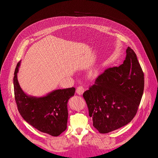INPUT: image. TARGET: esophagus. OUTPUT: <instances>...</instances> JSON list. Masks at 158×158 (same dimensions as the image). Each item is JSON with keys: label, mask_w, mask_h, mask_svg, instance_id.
Here are the masks:
<instances>
[{"label": "esophagus", "mask_w": 158, "mask_h": 158, "mask_svg": "<svg viewBox=\"0 0 158 158\" xmlns=\"http://www.w3.org/2000/svg\"><path fill=\"white\" fill-rule=\"evenodd\" d=\"M83 92H84V88H83L82 86L77 87V89H76V93L77 94H78V95H82Z\"/></svg>", "instance_id": "esophagus-1"}]
</instances>
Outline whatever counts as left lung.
<instances>
[{"mask_svg":"<svg viewBox=\"0 0 158 158\" xmlns=\"http://www.w3.org/2000/svg\"><path fill=\"white\" fill-rule=\"evenodd\" d=\"M144 84L136 53L128 47L122 64L105 70L83 93L94 127L106 134L130 123L138 110Z\"/></svg>","mask_w":158,"mask_h":158,"instance_id":"obj_1","label":"left lung"}]
</instances>
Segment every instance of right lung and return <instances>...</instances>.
Returning <instances> with one entry per match:
<instances>
[{
    "label": "right lung",
    "mask_w": 158,
    "mask_h": 158,
    "mask_svg": "<svg viewBox=\"0 0 158 158\" xmlns=\"http://www.w3.org/2000/svg\"><path fill=\"white\" fill-rule=\"evenodd\" d=\"M20 63L17 64L13 77L15 99L20 115L41 132L53 136H59L67 127V103L75 94V88L55 89L40 97L29 96L22 89L18 80Z\"/></svg>",
    "instance_id": "1"
}]
</instances>
